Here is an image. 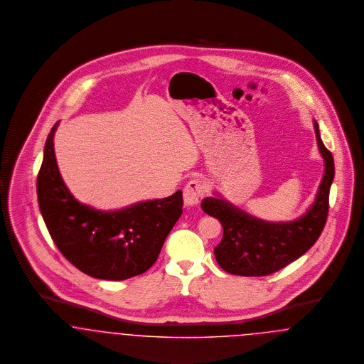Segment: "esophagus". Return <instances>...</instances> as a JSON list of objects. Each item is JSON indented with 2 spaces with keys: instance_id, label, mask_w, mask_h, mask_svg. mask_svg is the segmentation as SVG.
<instances>
[{
  "instance_id": "esophagus-1",
  "label": "esophagus",
  "mask_w": 364,
  "mask_h": 364,
  "mask_svg": "<svg viewBox=\"0 0 364 364\" xmlns=\"http://www.w3.org/2000/svg\"><path fill=\"white\" fill-rule=\"evenodd\" d=\"M206 193L205 183L200 179H193L183 189V200L185 204L189 206L198 205Z\"/></svg>"
}]
</instances>
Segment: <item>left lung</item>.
I'll return each instance as SVG.
<instances>
[{
    "mask_svg": "<svg viewBox=\"0 0 364 364\" xmlns=\"http://www.w3.org/2000/svg\"><path fill=\"white\" fill-rule=\"evenodd\" d=\"M314 129L319 152L325 161V174L314 204L299 219L294 222H264L220 197L203 200L201 208L206 215L222 223L223 239L215 247V257L225 272L237 276L274 273L298 259L321 235L328 219L334 161L332 154L321 140L316 122Z\"/></svg>",
    "mask_w": 364,
    "mask_h": 364,
    "instance_id": "left-lung-1",
    "label": "left lung"
}]
</instances>
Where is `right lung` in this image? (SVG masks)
<instances>
[{
  "mask_svg": "<svg viewBox=\"0 0 364 364\" xmlns=\"http://www.w3.org/2000/svg\"><path fill=\"white\" fill-rule=\"evenodd\" d=\"M50 130L36 179L39 209L50 237L82 273L102 280H127L151 268L182 215L183 198L142 201L119 210H97L79 203L63 182Z\"/></svg>",
  "mask_w": 364,
  "mask_h": 364,
  "instance_id": "1",
  "label": "right lung"
}]
</instances>
